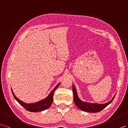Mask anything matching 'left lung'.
<instances>
[{
  "label": "left lung",
  "mask_w": 128,
  "mask_h": 128,
  "mask_svg": "<svg viewBox=\"0 0 128 128\" xmlns=\"http://www.w3.org/2000/svg\"><path fill=\"white\" fill-rule=\"evenodd\" d=\"M72 91L74 94V103L76 104V106L81 110L88 112H97L102 110L104 108L107 106L108 105H109L112 102L114 97H115V94H114L112 99L106 103H93L82 100L78 96L76 89L74 84L72 85Z\"/></svg>",
  "instance_id": "left-lung-1"
}]
</instances>
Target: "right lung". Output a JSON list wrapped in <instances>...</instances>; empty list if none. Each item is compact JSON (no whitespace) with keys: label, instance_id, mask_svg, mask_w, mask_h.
Instances as JSON below:
<instances>
[{"label":"right lung","instance_id":"right-lung-1","mask_svg":"<svg viewBox=\"0 0 128 128\" xmlns=\"http://www.w3.org/2000/svg\"><path fill=\"white\" fill-rule=\"evenodd\" d=\"M60 83H59L57 86L54 88V89L51 91L50 93L46 97L40 100H39L38 102H36L35 103H26L18 99V98L16 96L14 92H13V90L12 89L11 90L15 100H17L22 106H23L26 110H27L28 111H30V112H40V111H42L47 109L51 106L52 102H53V96L54 92L58 86H60Z\"/></svg>","mask_w":128,"mask_h":128}]
</instances>
